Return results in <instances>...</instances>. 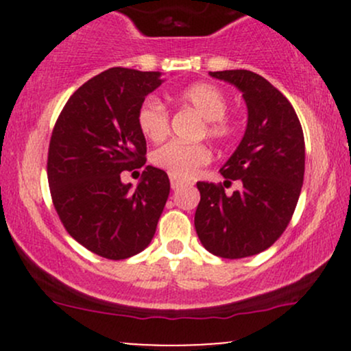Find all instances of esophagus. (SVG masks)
<instances>
[{
	"mask_svg": "<svg viewBox=\"0 0 351 351\" xmlns=\"http://www.w3.org/2000/svg\"><path fill=\"white\" fill-rule=\"evenodd\" d=\"M170 183H171V188L173 189H176L181 184V180L180 178H176V176H173V175H170Z\"/></svg>",
	"mask_w": 351,
	"mask_h": 351,
	"instance_id": "obj_1",
	"label": "esophagus"
}]
</instances>
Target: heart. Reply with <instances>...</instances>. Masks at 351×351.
I'll return each instance as SVG.
<instances>
[{"label": "heart", "instance_id": "heart-1", "mask_svg": "<svg viewBox=\"0 0 351 351\" xmlns=\"http://www.w3.org/2000/svg\"><path fill=\"white\" fill-rule=\"evenodd\" d=\"M181 106L193 108L204 119L201 134L216 143H228L234 138L237 125L228 115V95L221 87L209 82H196L176 94ZM136 125L152 142H160L170 130V114L156 95H148L136 110ZM211 160V152L204 143H183L178 140L162 145L152 153V162L176 178H186Z\"/></svg>", "mask_w": 351, "mask_h": 351}]
</instances>
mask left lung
I'll return each mask as SVG.
<instances>
[{"instance_id": "left-lung-1", "label": "left lung", "mask_w": 351, "mask_h": 351, "mask_svg": "<svg viewBox=\"0 0 351 351\" xmlns=\"http://www.w3.org/2000/svg\"><path fill=\"white\" fill-rule=\"evenodd\" d=\"M243 92L247 128L237 150L221 168L223 183L198 181L195 228L201 244L223 259L265 251L291 223L305 171V142L292 104L256 72L217 71ZM237 180L240 188L226 193Z\"/></svg>"}]
</instances>
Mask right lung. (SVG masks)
I'll list each match as a JSON object with an SVG mask.
<instances>
[{
    "label": "right lung",
    "mask_w": 351,
    "mask_h": 351,
    "mask_svg": "<svg viewBox=\"0 0 351 351\" xmlns=\"http://www.w3.org/2000/svg\"><path fill=\"white\" fill-rule=\"evenodd\" d=\"M160 84V72H100L71 95L52 128V204L66 231L106 259L122 261L143 251L170 195L168 175L158 168L147 167L136 188L120 180L122 171L147 162L136 110Z\"/></svg>",
    "instance_id": "add662e5"
}]
</instances>
